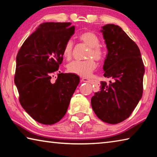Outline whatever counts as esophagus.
<instances>
[{
  "label": "esophagus",
  "mask_w": 157,
  "mask_h": 157,
  "mask_svg": "<svg viewBox=\"0 0 157 157\" xmlns=\"http://www.w3.org/2000/svg\"><path fill=\"white\" fill-rule=\"evenodd\" d=\"M81 81L83 82H87V83H89V84H94V80H93V79H88V78H82Z\"/></svg>",
  "instance_id": "1"
}]
</instances>
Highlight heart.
<instances>
[{
  "instance_id": "obj_1",
  "label": "heart",
  "mask_w": 157,
  "mask_h": 157,
  "mask_svg": "<svg viewBox=\"0 0 157 157\" xmlns=\"http://www.w3.org/2000/svg\"><path fill=\"white\" fill-rule=\"evenodd\" d=\"M78 38L89 47L86 58H94L97 61L102 59L104 50L99 45L100 39L96 34L91 31H86L79 34ZM72 50L73 42L69 40L63 47L62 52L63 57L66 59H70L72 55ZM95 68L96 63L93 59H88L84 61H73L67 66L69 72L84 78H89Z\"/></svg>"
}]
</instances>
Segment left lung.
Instances as JSON below:
<instances>
[{
    "label": "left lung",
    "instance_id": "left-lung-1",
    "mask_svg": "<svg viewBox=\"0 0 157 157\" xmlns=\"http://www.w3.org/2000/svg\"><path fill=\"white\" fill-rule=\"evenodd\" d=\"M101 33L108 50L104 76L111 80L100 82L91 102L101 121L117 124L129 118L141 99L145 68L139 47L120 26L107 24Z\"/></svg>",
    "mask_w": 157,
    "mask_h": 157
}]
</instances>
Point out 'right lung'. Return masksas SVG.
<instances>
[{
	"mask_svg": "<svg viewBox=\"0 0 157 157\" xmlns=\"http://www.w3.org/2000/svg\"><path fill=\"white\" fill-rule=\"evenodd\" d=\"M71 23H41L26 39L17 56L14 83L22 107L44 124L59 122L67 111L79 78L73 73L51 77L63 61V49L75 33ZM60 73V72H59Z\"/></svg>",
	"mask_w": 157,
	"mask_h": 157,
	"instance_id": "obj_1",
	"label": "right lung"
}]
</instances>
